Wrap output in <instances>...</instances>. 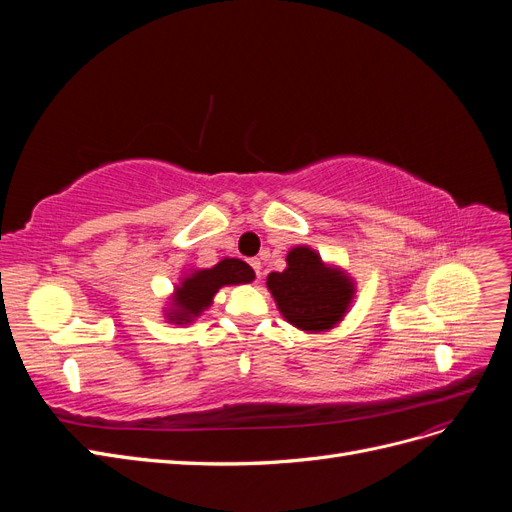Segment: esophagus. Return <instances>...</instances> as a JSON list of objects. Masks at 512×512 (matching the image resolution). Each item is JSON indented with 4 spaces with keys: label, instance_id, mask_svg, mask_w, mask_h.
I'll return each mask as SVG.
<instances>
[{
    "label": "esophagus",
    "instance_id": "1",
    "mask_svg": "<svg viewBox=\"0 0 512 512\" xmlns=\"http://www.w3.org/2000/svg\"><path fill=\"white\" fill-rule=\"evenodd\" d=\"M250 265H252V269H254L256 277H260V260H258V258H252V260H250Z\"/></svg>",
    "mask_w": 512,
    "mask_h": 512
}]
</instances>
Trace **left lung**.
<instances>
[{
  "instance_id": "left-lung-1",
  "label": "left lung",
  "mask_w": 512,
  "mask_h": 512,
  "mask_svg": "<svg viewBox=\"0 0 512 512\" xmlns=\"http://www.w3.org/2000/svg\"><path fill=\"white\" fill-rule=\"evenodd\" d=\"M282 273H269L267 288L282 316L301 331L324 333L342 322L354 299V282L337 267L324 265L307 245L292 247Z\"/></svg>"
}]
</instances>
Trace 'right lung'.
<instances>
[{
  "instance_id": "1",
  "label": "right lung",
  "mask_w": 512,
  "mask_h": 512,
  "mask_svg": "<svg viewBox=\"0 0 512 512\" xmlns=\"http://www.w3.org/2000/svg\"><path fill=\"white\" fill-rule=\"evenodd\" d=\"M254 269L239 258H224L211 269H198L185 275L175 288L166 309V318L173 324H190L213 303L215 292L222 286L250 284L254 280Z\"/></svg>"
}]
</instances>
